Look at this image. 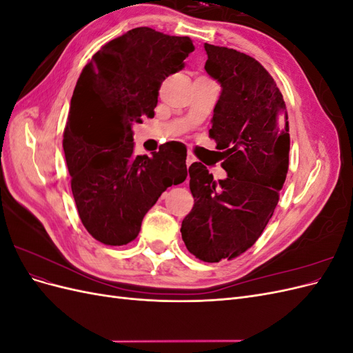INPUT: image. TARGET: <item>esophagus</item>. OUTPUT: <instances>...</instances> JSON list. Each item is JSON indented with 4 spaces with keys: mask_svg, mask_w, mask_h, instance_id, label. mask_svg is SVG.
I'll use <instances>...</instances> for the list:
<instances>
[{
    "mask_svg": "<svg viewBox=\"0 0 353 353\" xmlns=\"http://www.w3.org/2000/svg\"><path fill=\"white\" fill-rule=\"evenodd\" d=\"M196 160H197V159H196V156H194L193 153H191V152H188V153H187V162H185V163H187V166H191V165H193V163L196 162Z\"/></svg>",
    "mask_w": 353,
    "mask_h": 353,
    "instance_id": "esophagus-1",
    "label": "esophagus"
}]
</instances>
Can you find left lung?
Returning <instances> with one entry per match:
<instances>
[{"label": "left lung", "instance_id": "1", "mask_svg": "<svg viewBox=\"0 0 353 353\" xmlns=\"http://www.w3.org/2000/svg\"><path fill=\"white\" fill-rule=\"evenodd\" d=\"M205 50V69L222 87L209 137L228 176L215 181L200 162L190 166L194 206L181 234L191 254L212 263L237 258L268 225L287 176L290 134L283 94L258 60L227 47Z\"/></svg>", "mask_w": 353, "mask_h": 353}]
</instances>
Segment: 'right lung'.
I'll list each match as a JSON object with an SVG mask.
<instances>
[{
    "label": "right lung",
    "instance_id": "obj_1",
    "mask_svg": "<svg viewBox=\"0 0 353 353\" xmlns=\"http://www.w3.org/2000/svg\"><path fill=\"white\" fill-rule=\"evenodd\" d=\"M193 50L188 37L135 28L104 44L79 74L63 150L79 218L103 244L135 240L160 194L187 178L184 144L135 156L132 125L154 116L160 85Z\"/></svg>",
    "mask_w": 353,
    "mask_h": 353
}]
</instances>
